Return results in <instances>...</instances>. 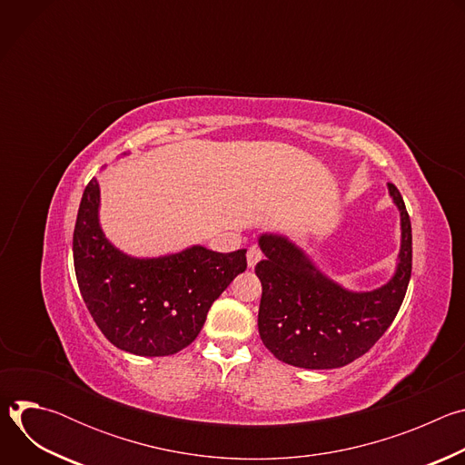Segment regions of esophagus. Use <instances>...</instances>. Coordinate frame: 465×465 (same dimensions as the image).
<instances>
[{
  "mask_svg": "<svg viewBox=\"0 0 465 465\" xmlns=\"http://www.w3.org/2000/svg\"><path fill=\"white\" fill-rule=\"evenodd\" d=\"M246 259H248V267H250V269H253L255 264H257V262L262 259V253H261L259 246L252 244V246L248 248V252H246Z\"/></svg>",
  "mask_w": 465,
  "mask_h": 465,
  "instance_id": "obj_1",
  "label": "esophagus"
}]
</instances>
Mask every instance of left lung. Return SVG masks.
Returning <instances> with one entry per match:
<instances>
[{
	"label": "left lung",
	"instance_id": "1",
	"mask_svg": "<svg viewBox=\"0 0 465 465\" xmlns=\"http://www.w3.org/2000/svg\"><path fill=\"white\" fill-rule=\"evenodd\" d=\"M388 191L401 213V250L393 278L375 291L353 292L329 280L283 235L259 237L264 259L255 264L262 285L257 327L278 361L307 370L346 366L393 322L412 274V226L400 189L388 183Z\"/></svg>",
	"mask_w": 465,
	"mask_h": 465
}]
</instances>
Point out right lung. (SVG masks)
<instances>
[{
	"instance_id": "1",
	"label": "right lung",
	"mask_w": 465,
	"mask_h": 465,
	"mask_svg": "<svg viewBox=\"0 0 465 465\" xmlns=\"http://www.w3.org/2000/svg\"><path fill=\"white\" fill-rule=\"evenodd\" d=\"M83 300L103 335L140 357H165L201 333L212 303L246 271V250L221 253L201 244L162 257H130L99 224V182L83 193L74 232Z\"/></svg>"
}]
</instances>
